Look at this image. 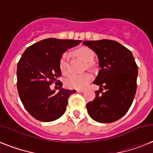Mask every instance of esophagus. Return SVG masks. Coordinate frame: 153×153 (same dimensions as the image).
<instances>
[{"instance_id": "34e87169", "label": "esophagus", "mask_w": 153, "mask_h": 153, "mask_svg": "<svg viewBox=\"0 0 153 153\" xmlns=\"http://www.w3.org/2000/svg\"><path fill=\"white\" fill-rule=\"evenodd\" d=\"M84 90H77V92H78V93H83L84 92Z\"/></svg>"}]
</instances>
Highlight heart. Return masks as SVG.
<instances>
[{
	"mask_svg": "<svg viewBox=\"0 0 153 153\" xmlns=\"http://www.w3.org/2000/svg\"><path fill=\"white\" fill-rule=\"evenodd\" d=\"M74 56L81 59L86 62V66L88 68H93L94 62H92L94 59V53L88 48L82 47L74 51ZM69 60L70 55L68 53H64L60 59L59 67L62 74H67L69 71ZM93 79V76L90 73H85L83 74L71 75L66 80V86L70 89H84L88 86V84Z\"/></svg>",
	"mask_w": 153,
	"mask_h": 153,
	"instance_id": "1",
	"label": "heart"
}]
</instances>
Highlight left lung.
Masks as SVG:
<instances>
[{
    "mask_svg": "<svg viewBox=\"0 0 153 153\" xmlns=\"http://www.w3.org/2000/svg\"><path fill=\"white\" fill-rule=\"evenodd\" d=\"M82 44L96 53L101 67L93 82L100 88L95 91V98L86 104L88 114L100 123L114 122L128 112L133 103L137 65L132 52L118 42L101 39Z\"/></svg>",
    "mask_w": 153,
    "mask_h": 153,
    "instance_id": "obj_1",
    "label": "left lung"
}]
</instances>
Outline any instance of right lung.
Listing matches in <instances>:
<instances>
[{"label": "right lung", "instance_id": "right-lung-1", "mask_svg": "<svg viewBox=\"0 0 153 153\" xmlns=\"http://www.w3.org/2000/svg\"><path fill=\"white\" fill-rule=\"evenodd\" d=\"M81 40L49 38L28 47L17 64V90L24 106L34 118L40 121H55L62 116L68 98L75 91L61 88L58 93L50 85L62 82L59 62L67 49L79 45Z\"/></svg>", "mask_w": 153, "mask_h": 153}]
</instances>
